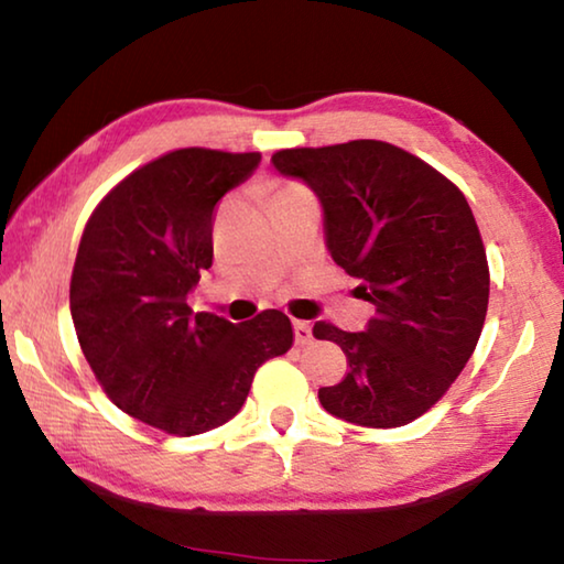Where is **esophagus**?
<instances>
[{
  "mask_svg": "<svg viewBox=\"0 0 564 564\" xmlns=\"http://www.w3.org/2000/svg\"><path fill=\"white\" fill-rule=\"evenodd\" d=\"M293 333H295V343L299 346H308L313 340V328L308 321H293Z\"/></svg>",
  "mask_w": 564,
  "mask_h": 564,
  "instance_id": "34e87169",
  "label": "esophagus"
}]
</instances>
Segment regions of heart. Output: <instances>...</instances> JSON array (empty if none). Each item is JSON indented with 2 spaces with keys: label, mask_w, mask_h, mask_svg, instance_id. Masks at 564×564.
<instances>
[{
  "label": "heart",
  "mask_w": 564,
  "mask_h": 564,
  "mask_svg": "<svg viewBox=\"0 0 564 564\" xmlns=\"http://www.w3.org/2000/svg\"><path fill=\"white\" fill-rule=\"evenodd\" d=\"M295 188H301V186H293V184H289V186H281V188H275L273 198H279V196H283V194H291V191H295Z\"/></svg>",
  "instance_id": "heart-1"
}]
</instances>
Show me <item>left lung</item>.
<instances>
[{
    "instance_id": "obj_1",
    "label": "left lung",
    "mask_w": 564,
    "mask_h": 564,
    "mask_svg": "<svg viewBox=\"0 0 564 564\" xmlns=\"http://www.w3.org/2000/svg\"><path fill=\"white\" fill-rule=\"evenodd\" d=\"M271 161L318 196L333 261L376 308L358 333L313 326L348 358L346 378L318 390L321 405L366 427L413 423L460 376L488 313V259L463 191L376 139L283 149Z\"/></svg>"
}]
</instances>
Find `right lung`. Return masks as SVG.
Masks as SVG:
<instances>
[{
	"label": "right lung",
	"instance_id": "add662e5",
	"mask_svg": "<svg viewBox=\"0 0 564 564\" xmlns=\"http://www.w3.org/2000/svg\"><path fill=\"white\" fill-rule=\"evenodd\" d=\"M259 164V151H169L113 186L82 234L69 305L84 358L113 405L169 435L228 423L256 370L293 346L281 311L236 326L186 303L212 269L216 204Z\"/></svg>",
	"mask_w": 564,
	"mask_h": 564
}]
</instances>
